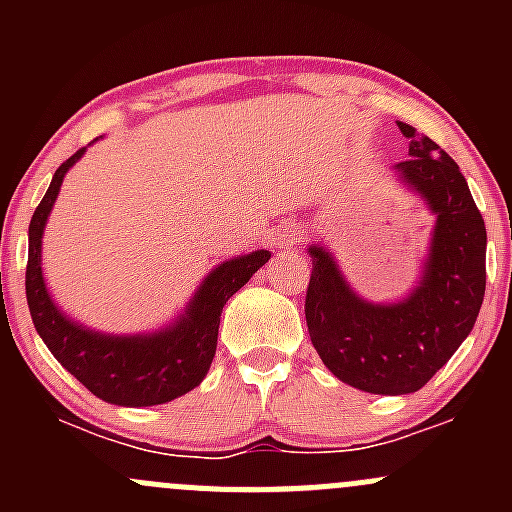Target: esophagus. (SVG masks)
Masks as SVG:
<instances>
[{"label":"esophagus","instance_id":"esophagus-1","mask_svg":"<svg viewBox=\"0 0 512 512\" xmlns=\"http://www.w3.org/2000/svg\"><path fill=\"white\" fill-rule=\"evenodd\" d=\"M277 247H282V250H294L299 242V232L294 225H282L280 230H277V237H275Z\"/></svg>","mask_w":512,"mask_h":512}]
</instances>
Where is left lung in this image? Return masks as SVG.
<instances>
[{"label":"left lung","mask_w":512,"mask_h":512,"mask_svg":"<svg viewBox=\"0 0 512 512\" xmlns=\"http://www.w3.org/2000/svg\"><path fill=\"white\" fill-rule=\"evenodd\" d=\"M409 160L394 173L436 215L416 287L399 302L359 297L324 245H309V339L344 384L366 394H414L456 354L476 324L485 294V235L456 160L428 136L399 121Z\"/></svg>","instance_id":"8db88e82"}]
</instances>
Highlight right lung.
I'll return each mask as SVG.
<instances>
[{
	"mask_svg": "<svg viewBox=\"0 0 512 512\" xmlns=\"http://www.w3.org/2000/svg\"><path fill=\"white\" fill-rule=\"evenodd\" d=\"M84 153L86 148H81L59 165L29 223L27 302L32 322L54 359L101 401L131 409L165 404L193 391L205 379L218 347L225 302L270 260V250L220 262L200 282L183 312L156 332L106 334L74 322L46 289L41 237L64 175Z\"/></svg>",
	"mask_w": 512,
	"mask_h": 512,
	"instance_id": "obj_1",
	"label": "right lung"
}]
</instances>
